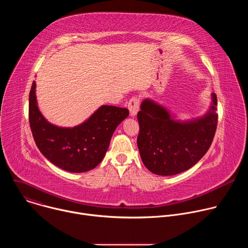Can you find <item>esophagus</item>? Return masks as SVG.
I'll use <instances>...</instances> for the list:
<instances>
[{"instance_id": "esophagus-1", "label": "esophagus", "mask_w": 248, "mask_h": 248, "mask_svg": "<svg viewBox=\"0 0 248 248\" xmlns=\"http://www.w3.org/2000/svg\"><path fill=\"white\" fill-rule=\"evenodd\" d=\"M140 101L138 97H132L128 102V110L131 117H135L139 111Z\"/></svg>"}]
</instances>
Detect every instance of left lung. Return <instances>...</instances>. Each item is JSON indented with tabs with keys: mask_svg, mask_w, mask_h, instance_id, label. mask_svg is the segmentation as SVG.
<instances>
[{
	"mask_svg": "<svg viewBox=\"0 0 248 248\" xmlns=\"http://www.w3.org/2000/svg\"><path fill=\"white\" fill-rule=\"evenodd\" d=\"M217 96L198 119L175 120L163 106L147 98L137 114V146L145 167L158 175H172L193 167L208 151L217 124Z\"/></svg>",
	"mask_w": 248,
	"mask_h": 248,
	"instance_id": "1",
	"label": "left lung"
}]
</instances>
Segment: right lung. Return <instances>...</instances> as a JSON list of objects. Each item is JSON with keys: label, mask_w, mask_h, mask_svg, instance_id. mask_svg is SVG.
Returning a JSON list of instances; mask_svg holds the SVG:
<instances>
[{"label": "right lung", "mask_w": 248, "mask_h": 248, "mask_svg": "<svg viewBox=\"0 0 248 248\" xmlns=\"http://www.w3.org/2000/svg\"><path fill=\"white\" fill-rule=\"evenodd\" d=\"M35 87L33 81L28 116L40 152L55 166L70 172H84L97 167L109 148L117 126L129 115L128 110L103 105L84 123L61 127L50 124L39 111Z\"/></svg>", "instance_id": "add662e5"}]
</instances>
